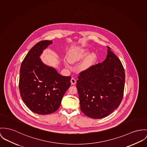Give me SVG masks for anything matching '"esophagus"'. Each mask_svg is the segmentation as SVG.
<instances>
[{
  "label": "esophagus",
  "instance_id": "1",
  "mask_svg": "<svg viewBox=\"0 0 147 147\" xmlns=\"http://www.w3.org/2000/svg\"><path fill=\"white\" fill-rule=\"evenodd\" d=\"M70 82H71V84H75L76 83V80L74 78H72L70 80Z\"/></svg>",
  "mask_w": 147,
  "mask_h": 147
}]
</instances>
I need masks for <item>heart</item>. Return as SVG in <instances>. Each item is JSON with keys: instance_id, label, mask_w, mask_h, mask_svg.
<instances>
[{"instance_id": "b5f03b06", "label": "heart", "mask_w": 147, "mask_h": 147, "mask_svg": "<svg viewBox=\"0 0 147 147\" xmlns=\"http://www.w3.org/2000/svg\"><path fill=\"white\" fill-rule=\"evenodd\" d=\"M89 50L86 48H76L71 50L68 53L67 58L69 61L71 63H76L83 59L89 54ZM95 57L96 55L94 53L90 54L82 63L80 65V68L82 70H85L89 68L94 60ZM64 64L66 67H69V63L67 60L64 61Z\"/></svg>"}]
</instances>
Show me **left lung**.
<instances>
[{
	"label": "left lung",
	"instance_id": "8db88e82",
	"mask_svg": "<svg viewBox=\"0 0 147 147\" xmlns=\"http://www.w3.org/2000/svg\"><path fill=\"white\" fill-rule=\"evenodd\" d=\"M125 74L121 62L107 46L105 60L80 72L77 81L80 110L92 119L112 113L123 98Z\"/></svg>",
	"mask_w": 147,
	"mask_h": 147
}]
</instances>
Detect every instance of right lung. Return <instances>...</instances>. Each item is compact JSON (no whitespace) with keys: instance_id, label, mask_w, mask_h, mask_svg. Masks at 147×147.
I'll return each instance as SVG.
<instances>
[{"instance_id":"add662e5","label":"right lung","mask_w":147,"mask_h":147,"mask_svg":"<svg viewBox=\"0 0 147 147\" xmlns=\"http://www.w3.org/2000/svg\"><path fill=\"white\" fill-rule=\"evenodd\" d=\"M52 41L37 43L23 60L19 89L23 101L34 113L46 115L58 110L62 98L70 86V77L59 74L55 68L45 65L40 59L44 50Z\"/></svg>"}]
</instances>
